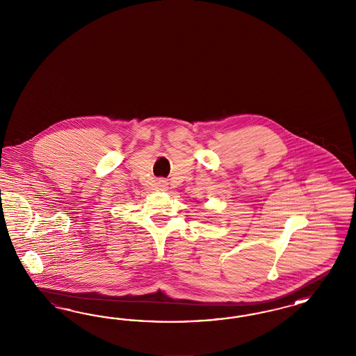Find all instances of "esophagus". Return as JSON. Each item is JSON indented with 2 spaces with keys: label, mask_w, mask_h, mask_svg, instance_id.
<instances>
[{
  "label": "esophagus",
  "mask_w": 356,
  "mask_h": 356,
  "mask_svg": "<svg viewBox=\"0 0 356 356\" xmlns=\"http://www.w3.org/2000/svg\"><path fill=\"white\" fill-rule=\"evenodd\" d=\"M159 188H161L162 191H165V188H167V183H165L164 180H161V181H159Z\"/></svg>",
  "instance_id": "34e87169"
}]
</instances>
